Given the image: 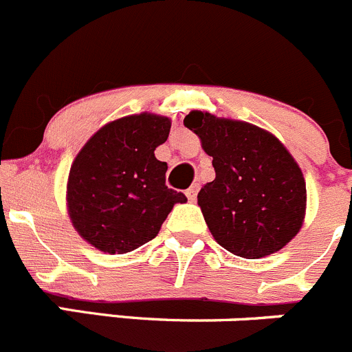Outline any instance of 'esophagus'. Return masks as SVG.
<instances>
[{"label": "esophagus", "instance_id": "esophagus-1", "mask_svg": "<svg viewBox=\"0 0 352 352\" xmlns=\"http://www.w3.org/2000/svg\"><path fill=\"white\" fill-rule=\"evenodd\" d=\"M198 189H199V184H192V186L187 189L186 196H187V199H189V201H195L196 196H198Z\"/></svg>", "mask_w": 352, "mask_h": 352}]
</instances>
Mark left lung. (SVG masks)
<instances>
[{
  "label": "left lung",
  "mask_w": 352,
  "mask_h": 352,
  "mask_svg": "<svg viewBox=\"0 0 352 352\" xmlns=\"http://www.w3.org/2000/svg\"><path fill=\"white\" fill-rule=\"evenodd\" d=\"M184 124L213 157L215 179L198 192V205L215 241L245 258L281 250L305 213L304 175L287 147L255 124L201 111Z\"/></svg>",
  "instance_id": "obj_1"
}]
</instances>
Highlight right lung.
<instances>
[{
  "instance_id": "right-lung-1",
  "label": "right lung",
  "mask_w": 352,
  "mask_h": 352,
  "mask_svg": "<svg viewBox=\"0 0 352 352\" xmlns=\"http://www.w3.org/2000/svg\"><path fill=\"white\" fill-rule=\"evenodd\" d=\"M172 121L135 114L102 126L69 172L67 206L76 231L106 254H126L156 238L175 203L187 198L166 186L165 161L154 149Z\"/></svg>"
}]
</instances>
